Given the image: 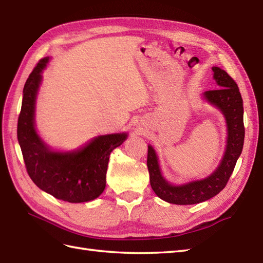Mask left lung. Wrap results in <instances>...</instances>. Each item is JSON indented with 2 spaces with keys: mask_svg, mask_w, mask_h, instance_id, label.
Here are the masks:
<instances>
[{
  "mask_svg": "<svg viewBox=\"0 0 263 263\" xmlns=\"http://www.w3.org/2000/svg\"><path fill=\"white\" fill-rule=\"evenodd\" d=\"M213 78L217 89L207 90L201 99L223 114L227 124V144L224 155L217 168L201 179L191 180L184 184H173L161 172L159 157L151 144H148V166L150 185L158 197L170 204L193 205L214 197L227 186L233 173L235 163L241 156L244 143L243 100L236 83L227 71L219 67H212Z\"/></svg>",
  "mask_w": 263,
  "mask_h": 263,
  "instance_id": "obj_1",
  "label": "left lung"
}]
</instances>
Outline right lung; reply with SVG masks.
I'll return each mask as SVG.
<instances>
[{
	"mask_svg": "<svg viewBox=\"0 0 263 263\" xmlns=\"http://www.w3.org/2000/svg\"><path fill=\"white\" fill-rule=\"evenodd\" d=\"M49 60V57L40 60L23 88L17 141L27 172L41 191L54 198L68 203L94 200L105 189L109 155L129 133L97 136L74 150H57L48 145L36 131L35 104Z\"/></svg>",
	"mask_w": 263,
	"mask_h": 263,
	"instance_id": "right-lung-1",
	"label": "right lung"
}]
</instances>
